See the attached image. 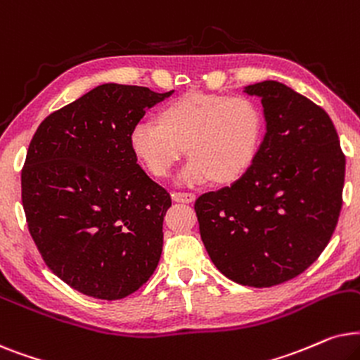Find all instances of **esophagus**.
<instances>
[{
  "label": "esophagus",
  "instance_id": "1",
  "mask_svg": "<svg viewBox=\"0 0 360 360\" xmlns=\"http://www.w3.org/2000/svg\"><path fill=\"white\" fill-rule=\"evenodd\" d=\"M172 199H174L176 202L191 204L195 200V194L194 193H172Z\"/></svg>",
  "mask_w": 360,
  "mask_h": 360
}]
</instances>
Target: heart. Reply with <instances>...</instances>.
<instances>
[{
  "label": "heart",
  "instance_id": "1",
  "mask_svg": "<svg viewBox=\"0 0 360 360\" xmlns=\"http://www.w3.org/2000/svg\"><path fill=\"white\" fill-rule=\"evenodd\" d=\"M158 122H140L130 145L146 169L158 177L171 174L184 146L191 156L179 174L183 184L214 179L232 183L255 160L263 118L245 95L191 92L162 107Z\"/></svg>",
  "mask_w": 360,
  "mask_h": 360
}]
</instances>
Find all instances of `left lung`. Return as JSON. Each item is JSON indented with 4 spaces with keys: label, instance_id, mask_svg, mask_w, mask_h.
<instances>
[{
    "label": "left lung",
    "instance_id": "obj_1",
    "mask_svg": "<svg viewBox=\"0 0 360 360\" xmlns=\"http://www.w3.org/2000/svg\"><path fill=\"white\" fill-rule=\"evenodd\" d=\"M243 92L263 105L266 133L240 179L195 200L200 238L217 270L268 288L321 255L342 207L346 156L329 115L276 80Z\"/></svg>",
    "mask_w": 360,
    "mask_h": 360
}]
</instances>
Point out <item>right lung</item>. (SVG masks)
Listing matches in <instances>:
<instances>
[{
	"label": "right lung",
	"instance_id": "add662e5",
	"mask_svg": "<svg viewBox=\"0 0 360 360\" xmlns=\"http://www.w3.org/2000/svg\"><path fill=\"white\" fill-rule=\"evenodd\" d=\"M172 94L98 85L32 136L21 172L27 227L46 265L80 293L122 300L156 270L171 195L138 165L130 133Z\"/></svg>",
	"mask_w": 360,
	"mask_h": 360
}]
</instances>
